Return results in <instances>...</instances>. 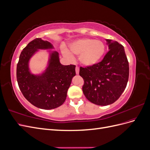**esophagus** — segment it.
<instances>
[{"mask_svg": "<svg viewBox=\"0 0 150 150\" xmlns=\"http://www.w3.org/2000/svg\"><path fill=\"white\" fill-rule=\"evenodd\" d=\"M79 68L78 66H76V74H79Z\"/></svg>", "mask_w": 150, "mask_h": 150, "instance_id": "34e87169", "label": "esophagus"}]
</instances>
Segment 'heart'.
Here are the masks:
<instances>
[{"label":"heart","instance_id":"obj_1","mask_svg":"<svg viewBox=\"0 0 150 150\" xmlns=\"http://www.w3.org/2000/svg\"><path fill=\"white\" fill-rule=\"evenodd\" d=\"M71 52L79 56V60L84 66H93L96 64L103 56L105 46L100 40L92 39H81L69 46ZM66 56L71 57V54L65 51Z\"/></svg>","mask_w":150,"mask_h":150}]
</instances>
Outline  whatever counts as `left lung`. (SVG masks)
Returning a JSON list of instances; mask_svg holds the SVG:
<instances>
[{"mask_svg":"<svg viewBox=\"0 0 150 150\" xmlns=\"http://www.w3.org/2000/svg\"><path fill=\"white\" fill-rule=\"evenodd\" d=\"M106 40L110 50L102 61L79 69L84 79V96L99 106L115 103L123 93L129 78V63L124 47L115 40Z\"/></svg>","mask_w":150,"mask_h":150,"instance_id":"left-lung-1","label":"left lung"}]
</instances>
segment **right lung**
<instances>
[{
	"instance_id": "1",
	"label": "right lung",
	"mask_w": 150,
	"mask_h": 150,
	"mask_svg": "<svg viewBox=\"0 0 150 150\" xmlns=\"http://www.w3.org/2000/svg\"><path fill=\"white\" fill-rule=\"evenodd\" d=\"M52 44L40 38L30 41L21 53L17 65V81L25 98L34 106L51 110L64 103L72 78L76 75V66L62 65L57 52L51 55L48 67L40 76L31 74L28 63L38 49H51Z\"/></svg>"
}]
</instances>
